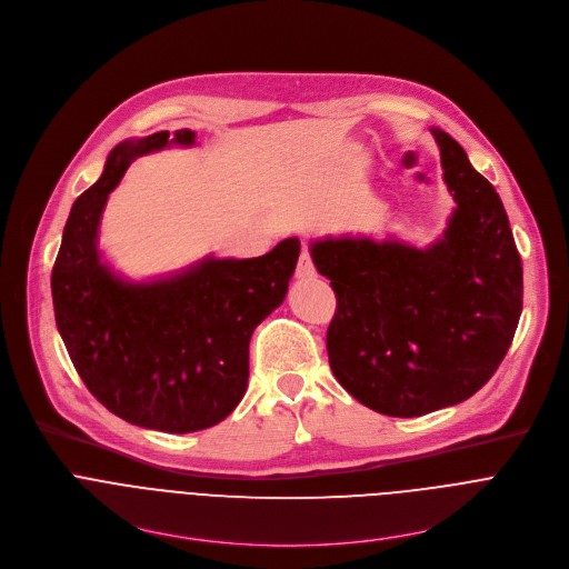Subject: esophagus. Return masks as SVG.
Returning a JSON list of instances; mask_svg holds the SVG:
<instances>
[{
    "instance_id": "34e87169",
    "label": "esophagus",
    "mask_w": 569,
    "mask_h": 569,
    "mask_svg": "<svg viewBox=\"0 0 569 569\" xmlns=\"http://www.w3.org/2000/svg\"><path fill=\"white\" fill-rule=\"evenodd\" d=\"M295 277H297L299 281H308V279H315V277H317L315 263H312V259H310L308 252H301V254H299V263H297Z\"/></svg>"
}]
</instances>
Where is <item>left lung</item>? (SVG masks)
Returning a JSON list of instances; mask_svg holds the SVG:
<instances>
[{"label": "left lung", "mask_w": 569, "mask_h": 569, "mask_svg": "<svg viewBox=\"0 0 569 569\" xmlns=\"http://www.w3.org/2000/svg\"><path fill=\"white\" fill-rule=\"evenodd\" d=\"M456 201L427 248L396 237L310 241L337 310L326 346L337 382L363 407L418 418L480 391L511 346L522 312V266L493 184L465 149L431 127Z\"/></svg>", "instance_id": "8db88e82"}]
</instances>
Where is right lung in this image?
Instances as JSON below:
<instances>
[{"mask_svg": "<svg viewBox=\"0 0 569 569\" xmlns=\"http://www.w3.org/2000/svg\"><path fill=\"white\" fill-rule=\"evenodd\" d=\"M194 142L178 129L116 144L71 208L51 274L56 323L87 389L124 422L164 433L210 429L237 409L250 337L283 303L301 252L290 237L263 257L210 254L149 281L113 272L98 248L109 194L133 158Z\"/></svg>", "mask_w": 569, "mask_h": 569, "instance_id": "right-lung-1", "label": "right lung"}]
</instances>
